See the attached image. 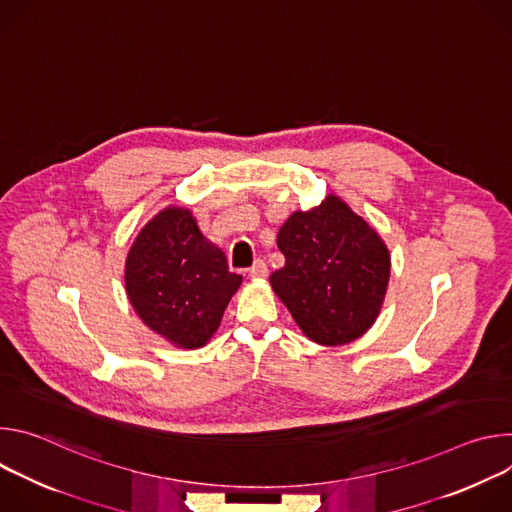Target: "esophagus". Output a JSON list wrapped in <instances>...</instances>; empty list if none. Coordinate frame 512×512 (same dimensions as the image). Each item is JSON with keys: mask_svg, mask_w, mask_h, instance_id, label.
<instances>
[{"mask_svg": "<svg viewBox=\"0 0 512 512\" xmlns=\"http://www.w3.org/2000/svg\"><path fill=\"white\" fill-rule=\"evenodd\" d=\"M265 275H267V265H265L263 259H257V261L251 265V269H249V277H251V279H261V277H265Z\"/></svg>", "mask_w": 512, "mask_h": 512, "instance_id": "esophagus-1", "label": "esophagus"}]
</instances>
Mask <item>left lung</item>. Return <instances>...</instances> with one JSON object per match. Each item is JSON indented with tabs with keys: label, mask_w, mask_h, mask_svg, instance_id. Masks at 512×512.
I'll return each mask as SVG.
<instances>
[{
	"label": "left lung",
	"mask_w": 512,
	"mask_h": 512,
	"mask_svg": "<svg viewBox=\"0 0 512 512\" xmlns=\"http://www.w3.org/2000/svg\"><path fill=\"white\" fill-rule=\"evenodd\" d=\"M285 257L269 281L302 332L342 346L367 332L383 306L391 257L379 233L338 196L296 210L277 233Z\"/></svg>",
	"instance_id": "obj_1"
}]
</instances>
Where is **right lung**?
<instances>
[{"label":"right lung","instance_id":"1","mask_svg":"<svg viewBox=\"0 0 512 512\" xmlns=\"http://www.w3.org/2000/svg\"><path fill=\"white\" fill-rule=\"evenodd\" d=\"M225 253L198 229L188 208L168 206L135 237L125 289L135 314L178 348L204 346L239 289Z\"/></svg>","mask_w":512,"mask_h":512}]
</instances>
